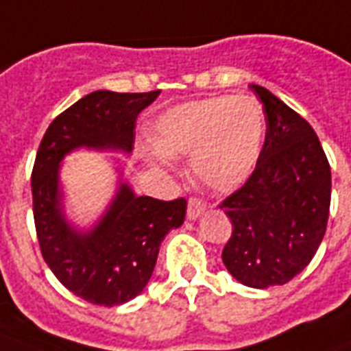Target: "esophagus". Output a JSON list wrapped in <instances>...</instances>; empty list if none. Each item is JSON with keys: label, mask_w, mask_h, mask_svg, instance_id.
I'll list each match as a JSON object with an SVG mask.
<instances>
[{"label": "esophagus", "mask_w": 351, "mask_h": 351, "mask_svg": "<svg viewBox=\"0 0 351 351\" xmlns=\"http://www.w3.org/2000/svg\"><path fill=\"white\" fill-rule=\"evenodd\" d=\"M205 201H201L199 197H190L189 206H186V216H189L190 219H195L197 216H201V214L205 213Z\"/></svg>", "instance_id": "1"}]
</instances>
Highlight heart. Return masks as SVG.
<instances>
[{
  "mask_svg": "<svg viewBox=\"0 0 351 351\" xmlns=\"http://www.w3.org/2000/svg\"><path fill=\"white\" fill-rule=\"evenodd\" d=\"M263 132L265 119L256 100L213 97L162 113L154 128V141L165 156H190L192 173L203 186L232 192L256 167Z\"/></svg>",
  "mask_w": 351,
  "mask_h": 351,
  "instance_id": "heart-1",
  "label": "heart"
}]
</instances>
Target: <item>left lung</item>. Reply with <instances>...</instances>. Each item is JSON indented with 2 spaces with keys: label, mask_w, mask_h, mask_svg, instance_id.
<instances>
[{
  "label": "left lung",
  "mask_w": 351,
  "mask_h": 351,
  "mask_svg": "<svg viewBox=\"0 0 351 351\" xmlns=\"http://www.w3.org/2000/svg\"><path fill=\"white\" fill-rule=\"evenodd\" d=\"M265 141L245 183L219 208L232 223L221 252L243 286H284L306 269L324 238L331 201V168L309 122L262 86Z\"/></svg>",
  "instance_id": "left-lung-1"
}]
</instances>
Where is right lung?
I'll list each match as a JSON object with an SVG mask.
<instances>
[{
	"mask_svg": "<svg viewBox=\"0 0 351 351\" xmlns=\"http://www.w3.org/2000/svg\"><path fill=\"white\" fill-rule=\"evenodd\" d=\"M159 93H89L49 124L32 167V214L43 260L62 286L97 306H119L143 293L162 238L184 221L186 199L135 195L122 184L104 219L80 234L60 213L58 165L78 146L132 152L137 115Z\"/></svg>",
	"mask_w": 351,
	"mask_h": 351,
	"instance_id": "right-lung-1",
	"label": "right lung"
}]
</instances>
